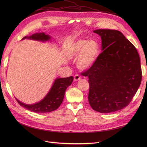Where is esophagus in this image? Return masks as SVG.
I'll list each match as a JSON object with an SVG mask.
<instances>
[{
	"label": "esophagus",
	"mask_w": 147,
	"mask_h": 147,
	"mask_svg": "<svg viewBox=\"0 0 147 147\" xmlns=\"http://www.w3.org/2000/svg\"><path fill=\"white\" fill-rule=\"evenodd\" d=\"M81 79H82V77H81L80 75L78 74H76V75L74 76V81H79V80H80Z\"/></svg>",
	"instance_id": "esophagus-1"
}]
</instances>
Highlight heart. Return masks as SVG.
<instances>
[{
    "label": "heart",
    "instance_id": "obj_1",
    "mask_svg": "<svg viewBox=\"0 0 147 147\" xmlns=\"http://www.w3.org/2000/svg\"><path fill=\"white\" fill-rule=\"evenodd\" d=\"M99 51L98 42L95 40H79L71 47V55L75 58L79 55L78 66L82 69H87L95 63Z\"/></svg>",
    "mask_w": 147,
    "mask_h": 147
}]
</instances>
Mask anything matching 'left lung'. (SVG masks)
Returning <instances> with one entry per match:
<instances>
[{"label": "left lung", "mask_w": 147, "mask_h": 147, "mask_svg": "<svg viewBox=\"0 0 147 147\" xmlns=\"http://www.w3.org/2000/svg\"><path fill=\"white\" fill-rule=\"evenodd\" d=\"M101 50L94 64L81 73L88 77L89 103L99 113H111L127 107L142 80L140 58L134 46L120 32L99 29Z\"/></svg>", "instance_id": "left-lung-1"}]
</instances>
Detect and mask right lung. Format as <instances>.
<instances>
[{
    "instance_id": "obj_1",
    "label": "right lung",
    "mask_w": 147,
    "mask_h": 147,
    "mask_svg": "<svg viewBox=\"0 0 147 147\" xmlns=\"http://www.w3.org/2000/svg\"><path fill=\"white\" fill-rule=\"evenodd\" d=\"M31 38L33 40L47 41L51 37L44 33H37L31 36H25L22 38ZM73 77L70 76L66 78H58L55 80L49 93L41 101L32 105H28L22 103L15 98L18 104L26 108V109L37 113H45L56 110L63 102L66 89L70 85L73 81Z\"/></svg>"
}]
</instances>
